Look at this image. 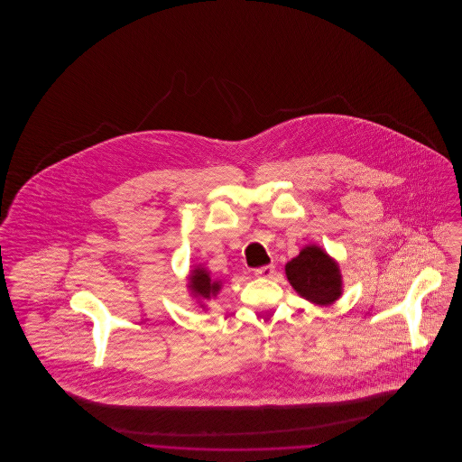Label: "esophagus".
Here are the masks:
<instances>
[{"label":"esophagus","mask_w":462,"mask_h":462,"mask_svg":"<svg viewBox=\"0 0 462 462\" xmlns=\"http://www.w3.org/2000/svg\"><path fill=\"white\" fill-rule=\"evenodd\" d=\"M273 273H275V266H273V264H264V266H260V268L254 270V275H256V277H264V279L272 277Z\"/></svg>","instance_id":"1"}]
</instances>
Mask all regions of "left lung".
Wrapping results in <instances>:
<instances>
[{"instance_id":"8db88e82","label":"left lung","mask_w":462,"mask_h":462,"mask_svg":"<svg viewBox=\"0 0 462 462\" xmlns=\"http://www.w3.org/2000/svg\"><path fill=\"white\" fill-rule=\"evenodd\" d=\"M289 284L313 305H332L343 292L337 263L319 245H307L286 264Z\"/></svg>"}]
</instances>
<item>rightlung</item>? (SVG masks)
Listing matches in <instances>:
<instances>
[{
	"label": "right lung",
	"mask_w": 462,
	"mask_h": 462,
	"mask_svg": "<svg viewBox=\"0 0 462 462\" xmlns=\"http://www.w3.org/2000/svg\"><path fill=\"white\" fill-rule=\"evenodd\" d=\"M189 289L198 300H211L221 289L220 281H213L209 272L202 266H196L189 277Z\"/></svg>",
	"instance_id": "add662e5"
}]
</instances>
